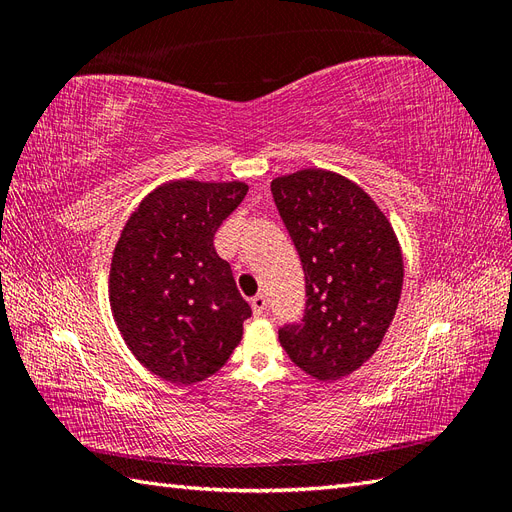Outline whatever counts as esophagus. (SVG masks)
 Returning <instances> with one entry per match:
<instances>
[{"label": "esophagus", "mask_w": 512, "mask_h": 512, "mask_svg": "<svg viewBox=\"0 0 512 512\" xmlns=\"http://www.w3.org/2000/svg\"><path fill=\"white\" fill-rule=\"evenodd\" d=\"M250 305H252V312H254V316H262V314H265V309H267V299H265V294H256V297H252Z\"/></svg>", "instance_id": "esophagus-1"}]
</instances>
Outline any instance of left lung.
Segmentation results:
<instances>
[{"label": "left lung", "instance_id": "left-lung-1", "mask_svg": "<svg viewBox=\"0 0 512 512\" xmlns=\"http://www.w3.org/2000/svg\"><path fill=\"white\" fill-rule=\"evenodd\" d=\"M273 200L305 273V316L280 329L290 361L320 382L367 363L395 318L404 256L386 215L333 170L305 168L271 181Z\"/></svg>", "mask_w": 512, "mask_h": 512}]
</instances>
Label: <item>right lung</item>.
Segmentation results:
<instances>
[{
    "label": "right lung",
    "mask_w": 512,
    "mask_h": 512,
    "mask_svg": "<svg viewBox=\"0 0 512 512\" xmlns=\"http://www.w3.org/2000/svg\"><path fill=\"white\" fill-rule=\"evenodd\" d=\"M245 194L243 181H168L121 230L108 275L113 316L138 363L168 382L213 376L252 316L213 247L215 230Z\"/></svg>",
    "instance_id": "right-lung-1"
}]
</instances>
